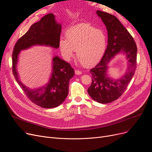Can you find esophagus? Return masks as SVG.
<instances>
[{
	"label": "esophagus",
	"mask_w": 152,
	"mask_h": 152,
	"mask_svg": "<svg viewBox=\"0 0 152 152\" xmlns=\"http://www.w3.org/2000/svg\"><path fill=\"white\" fill-rule=\"evenodd\" d=\"M75 74L77 75H80L82 74V72L79 70H75Z\"/></svg>",
	"instance_id": "1"
}]
</instances>
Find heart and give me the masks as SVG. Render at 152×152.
<instances>
[{
    "instance_id": "heart-1",
    "label": "heart",
    "mask_w": 152,
    "mask_h": 152,
    "mask_svg": "<svg viewBox=\"0 0 152 152\" xmlns=\"http://www.w3.org/2000/svg\"><path fill=\"white\" fill-rule=\"evenodd\" d=\"M66 39L59 42L60 51L64 58L69 61L76 50L77 58L86 67L95 65L102 57L107 46V36L104 31L90 24L81 23L69 29Z\"/></svg>"
}]
</instances>
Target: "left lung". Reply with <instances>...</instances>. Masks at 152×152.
<instances>
[{
  "instance_id": "obj_1",
  "label": "left lung",
  "mask_w": 152,
  "mask_h": 152,
  "mask_svg": "<svg viewBox=\"0 0 152 152\" xmlns=\"http://www.w3.org/2000/svg\"><path fill=\"white\" fill-rule=\"evenodd\" d=\"M96 13L106 26L108 45L102 60L91 69L92 84L87 92L94 100L108 103L120 97L130 83L136 69L137 49L132 36L115 16L100 10ZM121 53L128 60L126 71L121 77L114 79L108 75V64Z\"/></svg>"
}]
</instances>
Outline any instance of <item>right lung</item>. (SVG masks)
<instances>
[{"label":"right lung","mask_w":152,"mask_h":152,"mask_svg":"<svg viewBox=\"0 0 152 152\" xmlns=\"http://www.w3.org/2000/svg\"><path fill=\"white\" fill-rule=\"evenodd\" d=\"M61 24L57 23L53 13L45 15L39 21L33 24L29 29L16 43L12 55V70L16 81L26 95L36 105L52 108L59 106L68 94L69 81L75 71L71 65L58 56L52 58V74L46 84L37 89H30L21 81L17 71L18 55L23 50L34 45H45L54 49L59 47Z\"/></svg>","instance_id":"right-lung-1"}]
</instances>
